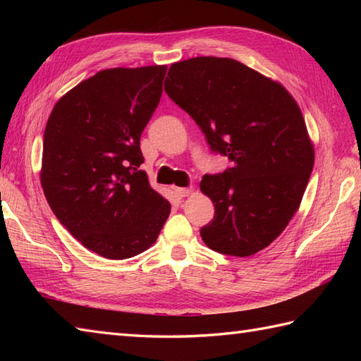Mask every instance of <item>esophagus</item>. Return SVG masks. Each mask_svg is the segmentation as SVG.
<instances>
[{"mask_svg":"<svg viewBox=\"0 0 361 361\" xmlns=\"http://www.w3.org/2000/svg\"><path fill=\"white\" fill-rule=\"evenodd\" d=\"M192 188H175V192L178 197H188L189 194H192Z\"/></svg>","mask_w":361,"mask_h":361,"instance_id":"obj_1","label":"esophagus"}]
</instances>
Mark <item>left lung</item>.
<instances>
[{"mask_svg":"<svg viewBox=\"0 0 361 361\" xmlns=\"http://www.w3.org/2000/svg\"><path fill=\"white\" fill-rule=\"evenodd\" d=\"M167 75V96L233 163L200 183L216 208L202 239L221 255H256L293 219L315 163L301 109L279 82L234 59H188Z\"/></svg>","mask_w":361,"mask_h":361,"instance_id":"1","label":"left lung"}]
</instances>
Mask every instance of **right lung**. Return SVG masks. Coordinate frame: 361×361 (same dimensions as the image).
I'll list each match as a JSON object with an SVG mask.
<instances>
[{
    "label": "right lung",
    "mask_w": 361,
    "mask_h": 361,
    "mask_svg": "<svg viewBox=\"0 0 361 361\" xmlns=\"http://www.w3.org/2000/svg\"><path fill=\"white\" fill-rule=\"evenodd\" d=\"M166 71V65L99 71L60 97L46 122V200L83 247L106 259L149 250L171 214V203L140 171L141 133Z\"/></svg>",
    "instance_id": "1"
}]
</instances>
